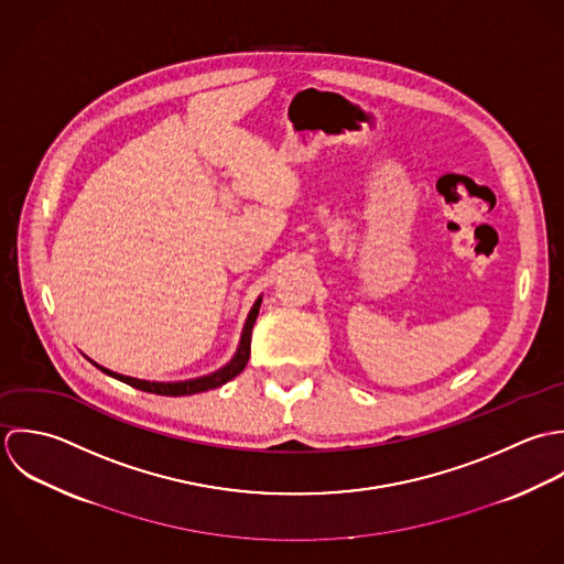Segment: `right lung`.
Instances as JSON below:
<instances>
[{
    "label": "right lung",
    "instance_id": "right-lung-1",
    "mask_svg": "<svg viewBox=\"0 0 564 564\" xmlns=\"http://www.w3.org/2000/svg\"><path fill=\"white\" fill-rule=\"evenodd\" d=\"M259 305H261V299H257V303L252 305L250 314H248V321L243 325V334H241V341H239V348L235 352V357L226 364L225 368L207 375V377H200V379H192V381H178V383H156V381H141V379H132V377H123V375H117L113 370H107L100 366L102 372L111 375L115 379L137 388V390H143V392H152V394H165V397H187V394H198V392H207V390H214V388H220L226 381H230L235 375H239L246 364H248V357H250V336H252V325L257 321V314H259ZM98 366V364H96Z\"/></svg>",
    "mask_w": 564,
    "mask_h": 564
}]
</instances>
